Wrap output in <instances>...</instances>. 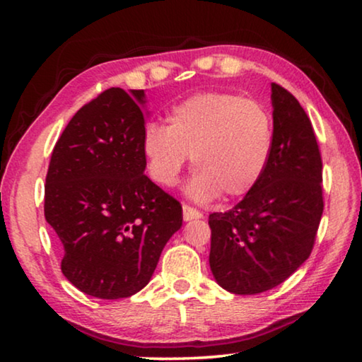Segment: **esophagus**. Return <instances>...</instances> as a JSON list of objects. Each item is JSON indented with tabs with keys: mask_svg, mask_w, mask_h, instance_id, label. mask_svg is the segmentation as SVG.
I'll return each instance as SVG.
<instances>
[{
	"mask_svg": "<svg viewBox=\"0 0 362 362\" xmlns=\"http://www.w3.org/2000/svg\"><path fill=\"white\" fill-rule=\"evenodd\" d=\"M182 217L185 221H192V219H201L202 214L196 207H191L189 204H182Z\"/></svg>",
	"mask_w": 362,
	"mask_h": 362,
	"instance_id": "obj_1",
	"label": "esophagus"
}]
</instances>
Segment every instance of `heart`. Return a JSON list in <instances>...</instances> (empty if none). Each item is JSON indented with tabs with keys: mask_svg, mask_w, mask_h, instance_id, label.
Segmentation results:
<instances>
[{
	"mask_svg": "<svg viewBox=\"0 0 362 362\" xmlns=\"http://www.w3.org/2000/svg\"><path fill=\"white\" fill-rule=\"evenodd\" d=\"M166 127L148 123L141 150L151 180L171 187L187 156L196 173L187 192L197 201L234 199L264 175L274 148V117L264 103L230 92H201L176 103Z\"/></svg>",
	"mask_w": 362,
	"mask_h": 362,
	"instance_id": "b5f03b06",
	"label": "heart"
}]
</instances>
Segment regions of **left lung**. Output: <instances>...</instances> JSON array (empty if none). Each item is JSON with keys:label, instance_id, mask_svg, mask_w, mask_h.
<instances>
[{"label": "left lung", "instance_id": "obj_1", "mask_svg": "<svg viewBox=\"0 0 362 362\" xmlns=\"http://www.w3.org/2000/svg\"><path fill=\"white\" fill-rule=\"evenodd\" d=\"M274 148L264 175L227 212H212L209 264L222 288L257 295L284 284L315 247L323 214V161L308 115L272 83Z\"/></svg>", "mask_w": 362, "mask_h": 362}]
</instances>
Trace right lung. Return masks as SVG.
Returning a JSON list of instances; mask_svg holds the SVG:
<instances>
[{"label":"right lung","mask_w":362,"mask_h":362,"mask_svg":"<svg viewBox=\"0 0 362 362\" xmlns=\"http://www.w3.org/2000/svg\"><path fill=\"white\" fill-rule=\"evenodd\" d=\"M145 92L112 87L86 103L54 146L44 216L62 274L83 293L127 298L150 281L182 224L180 201L145 175Z\"/></svg>","instance_id":"1"}]
</instances>
